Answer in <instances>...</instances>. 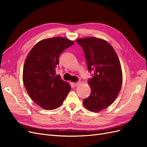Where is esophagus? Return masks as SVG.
<instances>
[{"label": "esophagus", "instance_id": "obj_1", "mask_svg": "<svg viewBox=\"0 0 147 147\" xmlns=\"http://www.w3.org/2000/svg\"><path fill=\"white\" fill-rule=\"evenodd\" d=\"M78 83H78V82H75V83H72V84L73 85V86H76L78 85Z\"/></svg>", "mask_w": 147, "mask_h": 147}]
</instances>
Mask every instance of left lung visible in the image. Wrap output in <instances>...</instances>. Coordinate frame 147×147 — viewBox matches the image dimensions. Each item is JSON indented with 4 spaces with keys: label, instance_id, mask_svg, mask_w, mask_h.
I'll list each match as a JSON object with an SVG mask.
<instances>
[{
    "label": "left lung",
    "instance_id": "8db88e82",
    "mask_svg": "<svg viewBox=\"0 0 147 147\" xmlns=\"http://www.w3.org/2000/svg\"><path fill=\"white\" fill-rule=\"evenodd\" d=\"M84 51L88 70H94L88 79L91 92L83 105L91 112H99L112 104L121 88V64L113 48L104 40L94 37L77 39Z\"/></svg>",
    "mask_w": 147,
    "mask_h": 147
}]
</instances>
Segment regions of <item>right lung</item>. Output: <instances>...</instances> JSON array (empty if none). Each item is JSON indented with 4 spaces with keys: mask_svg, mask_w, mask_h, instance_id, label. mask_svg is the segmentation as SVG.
<instances>
[{
    "mask_svg": "<svg viewBox=\"0 0 147 147\" xmlns=\"http://www.w3.org/2000/svg\"><path fill=\"white\" fill-rule=\"evenodd\" d=\"M74 42L64 37L44 39L30 51L25 60L23 80L30 98L48 110L58 108L71 87L56 75L59 55Z\"/></svg>",
    "mask_w": 147,
    "mask_h": 147,
    "instance_id": "right-lung-1",
    "label": "right lung"
}]
</instances>
